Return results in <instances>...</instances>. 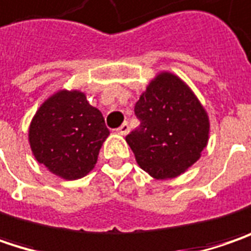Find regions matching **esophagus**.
<instances>
[{"label":"esophagus","instance_id":"obj_1","mask_svg":"<svg viewBox=\"0 0 251 251\" xmlns=\"http://www.w3.org/2000/svg\"><path fill=\"white\" fill-rule=\"evenodd\" d=\"M129 130H130V127H129V124H127V122H124L122 125L116 129V132H118L119 135H124V136L129 133Z\"/></svg>","mask_w":251,"mask_h":251}]
</instances>
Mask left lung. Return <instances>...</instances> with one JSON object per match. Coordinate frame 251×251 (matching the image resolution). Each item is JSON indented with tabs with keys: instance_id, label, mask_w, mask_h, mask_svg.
<instances>
[{
	"instance_id": "8db88e82",
	"label": "left lung",
	"mask_w": 251,
	"mask_h": 251,
	"mask_svg": "<svg viewBox=\"0 0 251 251\" xmlns=\"http://www.w3.org/2000/svg\"><path fill=\"white\" fill-rule=\"evenodd\" d=\"M140 125L126 142L140 169L156 180L182 174L208 145L209 118L195 94L171 73H160L135 105Z\"/></svg>"
}]
</instances>
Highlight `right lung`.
<instances>
[{
	"instance_id": "right-lung-1",
	"label": "right lung",
	"mask_w": 251,
	"mask_h": 251,
	"mask_svg": "<svg viewBox=\"0 0 251 251\" xmlns=\"http://www.w3.org/2000/svg\"><path fill=\"white\" fill-rule=\"evenodd\" d=\"M108 135L100 109L77 90H60L49 97L29 126L35 158L64 180H78L94 169Z\"/></svg>"
}]
</instances>
